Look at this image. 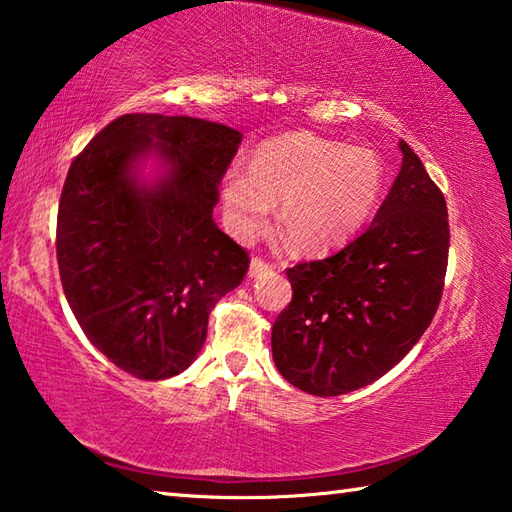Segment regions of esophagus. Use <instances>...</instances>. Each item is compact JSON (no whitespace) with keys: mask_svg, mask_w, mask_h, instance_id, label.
Listing matches in <instances>:
<instances>
[{"mask_svg":"<svg viewBox=\"0 0 512 512\" xmlns=\"http://www.w3.org/2000/svg\"><path fill=\"white\" fill-rule=\"evenodd\" d=\"M269 269H272V265L267 263V260H263V258H252V263H249V276L252 278H256V276H260V274H265V272H269Z\"/></svg>","mask_w":512,"mask_h":512,"instance_id":"1","label":"esophagus"}]
</instances>
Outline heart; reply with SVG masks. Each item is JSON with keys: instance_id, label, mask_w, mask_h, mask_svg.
Wrapping results in <instances>:
<instances>
[{"instance_id": "b5f03b06", "label": "heart", "mask_w": 512, "mask_h": 512, "mask_svg": "<svg viewBox=\"0 0 512 512\" xmlns=\"http://www.w3.org/2000/svg\"><path fill=\"white\" fill-rule=\"evenodd\" d=\"M388 169L368 147L294 133L254 151L252 169L231 165L223 207L240 238L254 236L278 207V234L294 252L318 254L347 243L379 209Z\"/></svg>"}]
</instances>
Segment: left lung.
Instances as JSON below:
<instances>
[{
    "instance_id": "1",
    "label": "left lung",
    "mask_w": 512,
    "mask_h": 512,
    "mask_svg": "<svg viewBox=\"0 0 512 512\" xmlns=\"http://www.w3.org/2000/svg\"><path fill=\"white\" fill-rule=\"evenodd\" d=\"M372 225L341 252L287 269L292 303L272 327L283 379L314 397L370 385L406 356L435 316L448 267V209L406 142Z\"/></svg>"
}]
</instances>
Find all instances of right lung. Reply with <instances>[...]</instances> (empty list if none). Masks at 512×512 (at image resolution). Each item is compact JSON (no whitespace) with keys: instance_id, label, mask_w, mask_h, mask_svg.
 I'll list each match as a JSON object with an SVG mask.
<instances>
[{"instance_id":"obj_1","label":"right lung","mask_w":512,"mask_h":512,"mask_svg":"<svg viewBox=\"0 0 512 512\" xmlns=\"http://www.w3.org/2000/svg\"><path fill=\"white\" fill-rule=\"evenodd\" d=\"M243 133L189 115L127 113L73 160L57 211V265L77 323L136 379L185 372L214 305L249 256L214 223ZM156 157L161 173L141 178Z\"/></svg>"}]
</instances>
